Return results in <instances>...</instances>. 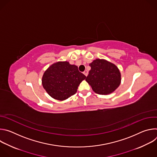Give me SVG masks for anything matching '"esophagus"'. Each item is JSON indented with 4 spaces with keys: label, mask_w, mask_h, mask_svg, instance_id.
I'll return each instance as SVG.
<instances>
[{
    "label": "esophagus",
    "mask_w": 157,
    "mask_h": 157,
    "mask_svg": "<svg viewBox=\"0 0 157 157\" xmlns=\"http://www.w3.org/2000/svg\"><path fill=\"white\" fill-rule=\"evenodd\" d=\"M83 73H84V75L86 76H87V75H88V71H87V70H85V71L83 72Z\"/></svg>",
    "instance_id": "esophagus-1"
}]
</instances>
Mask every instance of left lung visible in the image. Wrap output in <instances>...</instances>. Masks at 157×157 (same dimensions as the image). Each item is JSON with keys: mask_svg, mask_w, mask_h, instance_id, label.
<instances>
[{"mask_svg": "<svg viewBox=\"0 0 157 157\" xmlns=\"http://www.w3.org/2000/svg\"><path fill=\"white\" fill-rule=\"evenodd\" d=\"M91 70L86 81L99 94L114 92L121 84V73L117 67L106 60L97 59L89 64Z\"/></svg>", "mask_w": 157, "mask_h": 157, "instance_id": "1", "label": "left lung"}]
</instances>
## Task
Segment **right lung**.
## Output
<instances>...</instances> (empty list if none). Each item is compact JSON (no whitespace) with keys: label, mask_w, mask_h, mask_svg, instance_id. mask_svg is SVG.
<instances>
[{"label":"right lung","mask_w":157,"mask_h":157,"mask_svg":"<svg viewBox=\"0 0 157 157\" xmlns=\"http://www.w3.org/2000/svg\"><path fill=\"white\" fill-rule=\"evenodd\" d=\"M86 78L76 66L67 61L58 62L44 72L42 84L51 97L63 101L76 93L79 84Z\"/></svg>","instance_id":"right-lung-1"}]
</instances>
